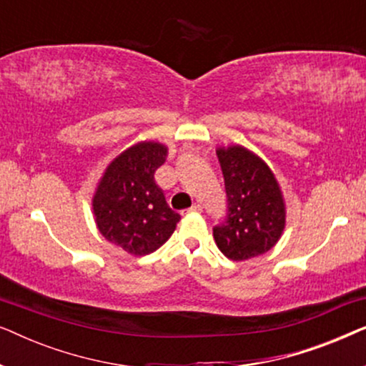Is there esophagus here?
<instances>
[{
    "instance_id": "34e87169",
    "label": "esophagus",
    "mask_w": 366,
    "mask_h": 366,
    "mask_svg": "<svg viewBox=\"0 0 366 366\" xmlns=\"http://www.w3.org/2000/svg\"><path fill=\"white\" fill-rule=\"evenodd\" d=\"M202 204H198V203H194L192 208H188V209H184L183 212V214H188V213H202Z\"/></svg>"
}]
</instances>
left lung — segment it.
<instances>
[{
  "label": "left lung",
  "mask_w": 366,
  "mask_h": 366,
  "mask_svg": "<svg viewBox=\"0 0 366 366\" xmlns=\"http://www.w3.org/2000/svg\"><path fill=\"white\" fill-rule=\"evenodd\" d=\"M228 197V213L213 228L224 257L244 262L272 249L287 223V208L274 173L242 144L217 149Z\"/></svg>",
  "instance_id": "1"
}]
</instances>
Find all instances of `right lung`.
Instances as JSON below:
<instances>
[{"mask_svg": "<svg viewBox=\"0 0 366 366\" xmlns=\"http://www.w3.org/2000/svg\"><path fill=\"white\" fill-rule=\"evenodd\" d=\"M167 157L168 148L158 142L133 144L108 164L93 194L99 233L134 257L162 247L182 218L154 182V172Z\"/></svg>", "mask_w": 366, "mask_h": 366, "instance_id": "obj_1", "label": "right lung"}]
</instances>
